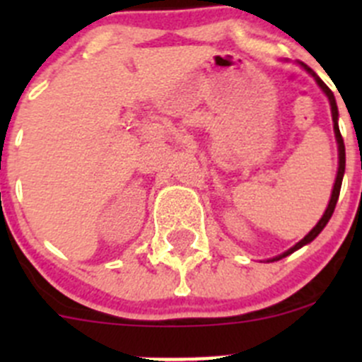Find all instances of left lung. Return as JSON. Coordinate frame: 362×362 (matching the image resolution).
Here are the masks:
<instances>
[{
	"label": "left lung",
	"instance_id": "1",
	"mask_svg": "<svg viewBox=\"0 0 362 362\" xmlns=\"http://www.w3.org/2000/svg\"><path fill=\"white\" fill-rule=\"evenodd\" d=\"M301 66L306 69V71L310 73V75L313 76V78L317 80V83H319L320 86V89L324 90V93H326V96L329 98V103H331V113H333V122H334V134H337V140H338V152H339V166H338V175H337V182H334V187H333V194H331V199H329V204H327V208H326V211H324V215H322V218H320L319 222H317V226L315 228L312 229V231L308 233V235L305 236V238L301 240V242L299 243H296V245L293 247V249H289L287 252H284L282 255H279V257L276 259H282V257H286V255H289V254H293L294 250H298V249H301L303 245H306V243H310L312 242V240H315V236H319V233L322 231L324 228H326V224L327 222H329V218H331V215H333V211H334V206H337V202H338V196H339V189H341V180H343V173H345V144H343V138H341V133H339V127H338V107H337V100H334V94L331 93V89L329 87L326 86V83L322 82V80L319 78V76H317V73L313 71V69H310L308 66H306V64H303L301 63Z\"/></svg>",
	"mask_w": 362,
	"mask_h": 362
}]
</instances>
